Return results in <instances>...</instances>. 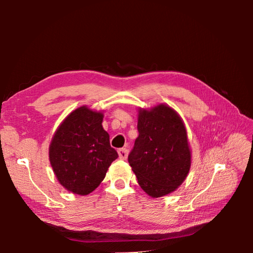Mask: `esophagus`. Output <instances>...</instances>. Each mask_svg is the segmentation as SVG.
I'll list each match as a JSON object with an SVG mask.
<instances>
[{
  "label": "esophagus",
  "instance_id": "34e87169",
  "mask_svg": "<svg viewBox=\"0 0 253 253\" xmlns=\"http://www.w3.org/2000/svg\"><path fill=\"white\" fill-rule=\"evenodd\" d=\"M118 157L122 160H126L128 157V149L127 148H123L118 150Z\"/></svg>",
  "mask_w": 253,
  "mask_h": 253
}]
</instances>
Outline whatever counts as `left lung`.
<instances>
[{"instance_id":"8db88e82","label":"left lung","mask_w":253,"mask_h":253,"mask_svg":"<svg viewBox=\"0 0 253 253\" xmlns=\"http://www.w3.org/2000/svg\"><path fill=\"white\" fill-rule=\"evenodd\" d=\"M138 132L128 162L148 196L160 198L178 188L190 170L191 151L181 117L168 104L138 110Z\"/></svg>"}]
</instances>
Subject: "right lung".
Returning a JSON list of instances; mask_svg holds the SVG:
<instances>
[{"label":"right lung","instance_id":"1","mask_svg":"<svg viewBox=\"0 0 253 253\" xmlns=\"http://www.w3.org/2000/svg\"><path fill=\"white\" fill-rule=\"evenodd\" d=\"M103 113L83 105L57 127L49 147V160L58 182L73 193L87 196L104 179L118 154L102 126Z\"/></svg>","mask_w":253,"mask_h":253}]
</instances>
